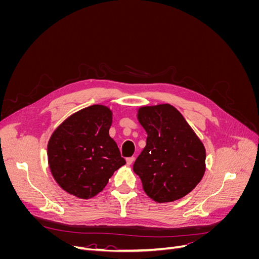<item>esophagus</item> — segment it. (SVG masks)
<instances>
[{"label":"esophagus","mask_w":259,"mask_h":259,"mask_svg":"<svg viewBox=\"0 0 259 259\" xmlns=\"http://www.w3.org/2000/svg\"><path fill=\"white\" fill-rule=\"evenodd\" d=\"M134 160H135V158L134 156H130V158H127L126 159V163H127V165H131V164L134 162Z\"/></svg>","instance_id":"34e87169"}]
</instances>
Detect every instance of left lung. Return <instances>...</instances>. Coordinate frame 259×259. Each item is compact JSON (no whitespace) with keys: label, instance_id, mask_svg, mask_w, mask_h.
I'll return each instance as SVG.
<instances>
[{"label":"left lung","instance_id":"1","mask_svg":"<svg viewBox=\"0 0 259 259\" xmlns=\"http://www.w3.org/2000/svg\"><path fill=\"white\" fill-rule=\"evenodd\" d=\"M137 119L148 136L133 170L146 194L158 203L182 199L205 173L204 145L169 104L140 107Z\"/></svg>","mask_w":259,"mask_h":259}]
</instances>
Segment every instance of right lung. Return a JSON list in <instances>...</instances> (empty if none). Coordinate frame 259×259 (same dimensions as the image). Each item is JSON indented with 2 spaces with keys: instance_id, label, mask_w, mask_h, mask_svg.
<instances>
[{
  "instance_id": "add662e5",
  "label": "right lung",
  "mask_w": 259,
  "mask_h": 259,
  "mask_svg": "<svg viewBox=\"0 0 259 259\" xmlns=\"http://www.w3.org/2000/svg\"><path fill=\"white\" fill-rule=\"evenodd\" d=\"M111 124L110 109L93 105L71 114L54 131L48 145L49 165L68 193L80 199L95 197L126 163L109 136Z\"/></svg>"
}]
</instances>
